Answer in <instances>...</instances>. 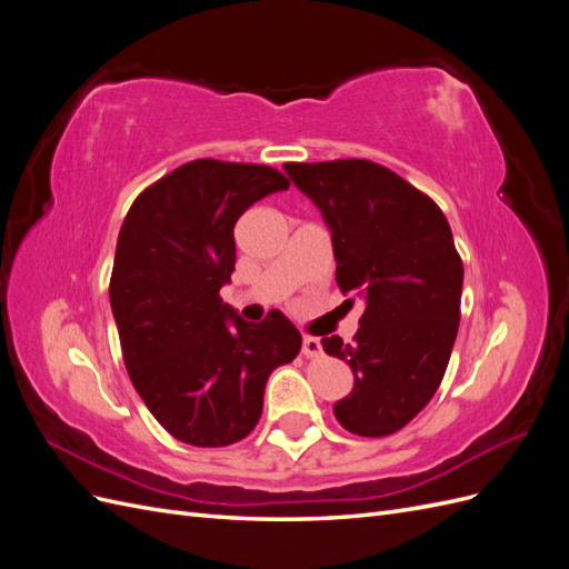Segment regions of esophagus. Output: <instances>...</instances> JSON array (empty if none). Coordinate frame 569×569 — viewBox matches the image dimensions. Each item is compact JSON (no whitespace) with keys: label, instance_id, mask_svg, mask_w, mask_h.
<instances>
[{"label":"esophagus","instance_id":"34e87169","mask_svg":"<svg viewBox=\"0 0 569 569\" xmlns=\"http://www.w3.org/2000/svg\"><path fill=\"white\" fill-rule=\"evenodd\" d=\"M301 353H303L306 358H316V356H320V353H322V343H320V339H316V337H303V341H301Z\"/></svg>","mask_w":569,"mask_h":569}]
</instances>
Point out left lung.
<instances>
[{
  "label": "left lung",
  "instance_id": "left-lung-1",
  "mask_svg": "<svg viewBox=\"0 0 569 569\" xmlns=\"http://www.w3.org/2000/svg\"><path fill=\"white\" fill-rule=\"evenodd\" d=\"M284 170L332 232L339 289L366 303L351 343L322 337L325 353L353 372L335 418L358 437L399 432L439 389L458 335L462 263L449 220L432 199L366 159Z\"/></svg>",
  "mask_w": 569,
  "mask_h": 569
}]
</instances>
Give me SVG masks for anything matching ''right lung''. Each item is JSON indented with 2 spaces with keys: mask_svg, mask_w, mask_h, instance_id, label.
<instances>
[{
  "mask_svg": "<svg viewBox=\"0 0 569 569\" xmlns=\"http://www.w3.org/2000/svg\"><path fill=\"white\" fill-rule=\"evenodd\" d=\"M289 180L274 168L189 161L147 187L118 234L111 311L132 387L176 439L218 449L244 439L266 382L301 335L282 311L251 325L222 303L234 270V222Z\"/></svg>",
  "mask_w": 569,
  "mask_h": 569,
  "instance_id": "right-lung-1",
  "label": "right lung"
}]
</instances>
